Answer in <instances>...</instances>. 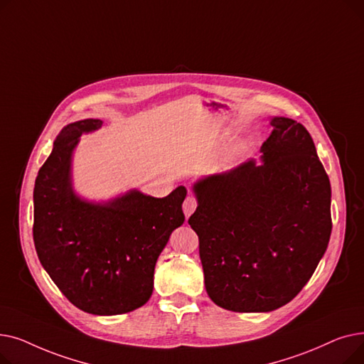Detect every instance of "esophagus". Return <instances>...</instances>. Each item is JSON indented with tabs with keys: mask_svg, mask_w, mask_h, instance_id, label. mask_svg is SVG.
Listing matches in <instances>:
<instances>
[{
	"mask_svg": "<svg viewBox=\"0 0 364 364\" xmlns=\"http://www.w3.org/2000/svg\"><path fill=\"white\" fill-rule=\"evenodd\" d=\"M196 206H198V200H196V198H195V196H192V195H188V196L186 198L184 203H183V213H184L186 218H188L190 215H192V214L195 213Z\"/></svg>",
	"mask_w": 364,
	"mask_h": 364,
	"instance_id": "obj_1",
	"label": "esophagus"
}]
</instances>
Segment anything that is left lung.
Wrapping results in <instances>:
<instances>
[{"label":"left lung","instance_id":"1","mask_svg":"<svg viewBox=\"0 0 364 364\" xmlns=\"http://www.w3.org/2000/svg\"><path fill=\"white\" fill-rule=\"evenodd\" d=\"M254 159L195 183L190 227L199 236L205 288L218 307L267 313L313 276L332 232L331 181L310 132L274 117Z\"/></svg>","mask_w":364,"mask_h":364}]
</instances>
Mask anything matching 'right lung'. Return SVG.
Instances as JSON below:
<instances>
[{
  "label": "right lung",
  "instance_id": "obj_1",
  "mask_svg": "<svg viewBox=\"0 0 364 364\" xmlns=\"http://www.w3.org/2000/svg\"><path fill=\"white\" fill-rule=\"evenodd\" d=\"M100 119L66 125L38 171L33 188V242L44 270L80 310L97 316L129 313L153 292V273L171 233L184 223L178 186L165 198L139 190L97 203L72 187V153Z\"/></svg>",
  "mask_w": 364,
  "mask_h": 364
}]
</instances>
